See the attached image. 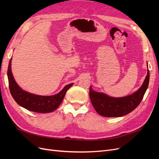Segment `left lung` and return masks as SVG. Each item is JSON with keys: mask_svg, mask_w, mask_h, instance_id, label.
Listing matches in <instances>:
<instances>
[{"mask_svg": "<svg viewBox=\"0 0 159 159\" xmlns=\"http://www.w3.org/2000/svg\"><path fill=\"white\" fill-rule=\"evenodd\" d=\"M149 83V70L141 87L136 92L124 98H111L89 88V98L94 109L100 115L107 117H122L135 109L141 102Z\"/></svg>", "mask_w": 159, "mask_h": 159, "instance_id": "1", "label": "left lung"}]
</instances>
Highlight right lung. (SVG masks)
Here are the masks:
<instances>
[{
  "label": "right lung",
  "mask_w": 159,
  "mask_h": 159,
  "mask_svg": "<svg viewBox=\"0 0 159 159\" xmlns=\"http://www.w3.org/2000/svg\"><path fill=\"white\" fill-rule=\"evenodd\" d=\"M11 60L8 68V79L9 89L15 102L20 106L31 111L37 113H50L55 111L61 103L66 91L73 84L66 85L60 93L52 96H42L32 94L23 91L14 80L11 71Z\"/></svg>",
  "instance_id": "obj_1"
}]
</instances>
